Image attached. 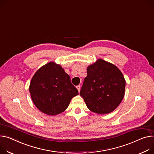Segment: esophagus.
I'll return each instance as SVG.
<instances>
[{
	"instance_id": "34e87169",
	"label": "esophagus",
	"mask_w": 154,
	"mask_h": 154,
	"mask_svg": "<svg viewBox=\"0 0 154 154\" xmlns=\"http://www.w3.org/2000/svg\"><path fill=\"white\" fill-rule=\"evenodd\" d=\"M80 85H77V90H78V91H79V92H80Z\"/></svg>"
}]
</instances>
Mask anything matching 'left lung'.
<instances>
[{"label":"left lung","instance_id":"1","mask_svg":"<svg viewBox=\"0 0 154 154\" xmlns=\"http://www.w3.org/2000/svg\"><path fill=\"white\" fill-rule=\"evenodd\" d=\"M87 70L80 96L92 112L109 113L125 97L126 80L123 75L115 65L101 59L88 66Z\"/></svg>","mask_w":154,"mask_h":154}]
</instances>
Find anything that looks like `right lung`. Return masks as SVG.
<instances>
[{
	"instance_id": "right-lung-1",
	"label": "right lung",
	"mask_w": 154,
	"mask_h": 154,
	"mask_svg": "<svg viewBox=\"0 0 154 154\" xmlns=\"http://www.w3.org/2000/svg\"><path fill=\"white\" fill-rule=\"evenodd\" d=\"M31 98L43 113L54 116L64 111L71 99L79 95L70 76L60 65L49 62L34 74L29 87Z\"/></svg>"
}]
</instances>
